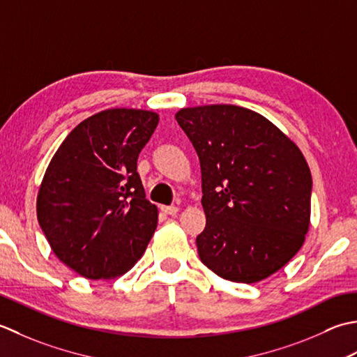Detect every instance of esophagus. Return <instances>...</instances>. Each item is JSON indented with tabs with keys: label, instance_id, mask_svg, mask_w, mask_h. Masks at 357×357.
Listing matches in <instances>:
<instances>
[{
	"label": "esophagus",
	"instance_id": "esophagus-1",
	"mask_svg": "<svg viewBox=\"0 0 357 357\" xmlns=\"http://www.w3.org/2000/svg\"><path fill=\"white\" fill-rule=\"evenodd\" d=\"M162 213L166 215H176L178 213V208L177 206H162Z\"/></svg>",
	"mask_w": 357,
	"mask_h": 357
}]
</instances>
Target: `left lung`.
<instances>
[{"mask_svg":"<svg viewBox=\"0 0 357 357\" xmlns=\"http://www.w3.org/2000/svg\"><path fill=\"white\" fill-rule=\"evenodd\" d=\"M176 120L200 160L203 265L231 282L270 278L296 256L310 229L312 180L302 151L246 107H183Z\"/></svg>","mask_w":357,"mask_h":357,"instance_id":"8db88e82","label":"left lung"}]
</instances>
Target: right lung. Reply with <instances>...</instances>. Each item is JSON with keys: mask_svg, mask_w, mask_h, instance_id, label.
<instances>
[{"mask_svg": "<svg viewBox=\"0 0 357 357\" xmlns=\"http://www.w3.org/2000/svg\"><path fill=\"white\" fill-rule=\"evenodd\" d=\"M158 114L114 107L83 120L50 160L36 197L55 256L86 279H114L143 256L158 220L137 158Z\"/></svg>", "mask_w": 357, "mask_h": 357, "instance_id": "add662e5", "label": "right lung"}]
</instances>
